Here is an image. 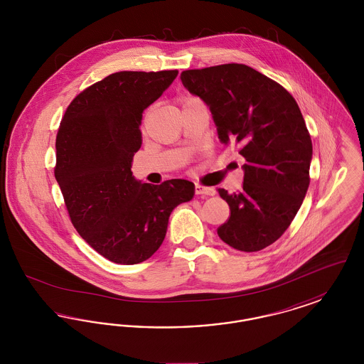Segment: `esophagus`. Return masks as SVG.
<instances>
[{
	"mask_svg": "<svg viewBox=\"0 0 364 364\" xmlns=\"http://www.w3.org/2000/svg\"><path fill=\"white\" fill-rule=\"evenodd\" d=\"M195 193L196 195H205V196H214L215 195V190L211 187H203L200 184L195 186Z\"/></svg>",
	"mask_w": 364,
	"mask_h": 364,
	"instance_id": "esophagus-1",
	"label": "esophagus"
}]
</instances>
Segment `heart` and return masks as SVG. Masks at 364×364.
Here are the masks:
<instances>
[{"mask_svg":"<svg viewBox=\"0 0 364 364\" xmlns=\"http://www.w3.org/2000/svg\"><path fill=\"white\" fill-rule=\"evenodd\" d=\"M195 101H199V100H196V98H187V100L184 101V105L190 104V102H195Z\"/></svg>","mask_w":364,"mask_h":364,"instance_id":"1","label":"heart"}]
</instances>
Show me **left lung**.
Instances as JSON below:
<instances>
[{
  "mask_svg": "<svg viewBox=\"0 0 364 364\" xmlns=\"http://www.w3.org/2000/svg\"><path fill=\"white\" fill-rule=\"evenodd\" d=\"M183 86L208 105L225 146L245 158L240 192L218 188L230 217L217 233L255 252L289 228L310 186L312 143L301 112L284 88L244 64L184 70Z\"/></svg>",
  "mask_w": 364,
  "mask_h": 364,
  "instance_id": "1",
  "label": "left lung"
}]
</instances>
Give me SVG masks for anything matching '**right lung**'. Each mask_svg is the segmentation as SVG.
Instances as JSON below:
<instances>
[{
  "instance_id": "add662e5",
  "label": "right lung",
  "mask_w": 364,
  "mask_h": 364,
  "mask_svg": "<svg viewBox=\"0 0 364 364\" xmlns=\"http://www.w3.org/2000/svg\"><path fill=\"white\" fill-rule=\"evenodd\" d=\"M177 75L112 73L70 102L58 128L54 176L70 221L98 254L119 264L149 259L166 236L172 211L195 195L188 180L153 186L131 171L143 110Z\"/></svg>"
}]
</instances>
